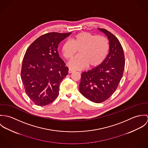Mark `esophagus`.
<instances>
[{
    "label": "esophagus",
    "instance_id": "1",
    "mask_svg": "<svg viewBox=\"0 0 148 148\" xmlns=\"http://www.w3.org/2000/svg\"><path fill=\"white\" fill-rule=\"evenodd\" d=\"M74 72V70H73V69H71V68H69V70H68L69 73H72V72Z\"/></svg>",
    "mask_w": 148,
    "mask_h": 148
}]
</instances>
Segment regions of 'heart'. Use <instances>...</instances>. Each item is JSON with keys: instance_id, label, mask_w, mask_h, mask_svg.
<instances>
[{"instance_id": "obj_1", "label": "heart", "mask_w": 148, "mask_h": 148, "mask_svg": "<svg viewBox=\"0 0 148 148\" xmlns=\"http://www.w3.org/2000/svg\"><path fill=\"white\" fill-rule=\"evenodd\" d=\"M109 49V42L105 37L82 32L73 36L71 41L64 43L62 52L66 60H71L79 51V56L68 65L73 69H82L88 65L89 67L100 65L105 60Z\"/></svg>"}]
</instances>
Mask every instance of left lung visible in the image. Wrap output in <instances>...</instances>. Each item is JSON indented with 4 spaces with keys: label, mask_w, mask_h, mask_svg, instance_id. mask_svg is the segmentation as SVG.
<instances>
[{
    "label": "left lung",
    "mask_w": 148,
    "mask_h": 148,
    "mask_svg": "<svg viewBox=\"0 0 148 148\" xmlns=\"http://www.w3.org/2000/svg\"><path fill=\"white\" fill-rule=\"evenodd\" d=\"M108 37L109 52L97 66L82 73L79 90L85 98L96 103L109 99L116 90L125 67L124 51L119 39L106 29L98 28Z\"/></svg>",
    "instance_id": "left-lung-1"
}]
</instances>
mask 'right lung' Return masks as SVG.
<instances>
[{
  "label": "right lung",
  "mask_w": 148,
  "mask_h": 148,
  "mask_svg": "<svg viewBox=\"0 0 148 148\" xmlns=\"http://www.w3.org/2000/svg\"><path fill=\"white\" fill-rule=\"evenodd\" d=\"M71 32H51L32 42L24 55L21 79L25 93L37 106L53 102L58 96L59 85L68 75V68L59 57V43Z\"/></svg>",
  "instance_id": "obj_1"
}]
</instances>
